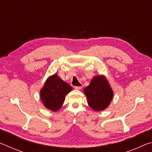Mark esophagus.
<instances>
[{
  "label": "esophagus",
  "instance_id": "34e87169",
  "mask_svg": "<svg viewBox=\"0 0 152 152\" xmlns=\"http://www.w3.org/2000/svg\"><path fill=\"white\" fill-rule=\"evenodd\" d=\"M82 88V85L80 86H74V88L76 90H81Z\"/></svg>",
  "mask_w": 152,
  "mask_h": 152
}]
</instances>
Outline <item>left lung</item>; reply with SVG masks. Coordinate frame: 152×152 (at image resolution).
<instances>
[{"mask_svg": "<svg viewBox=\"0 0 152 152\" xmlns=\"http://www.w3.org/2000/svg\"><path fill=\"white\" fill-rule=\"evenodd\" d=\"M89 107L95 111H101L109 106L113 98V91L104 75L95 76L90 84L84 88Z\"/></svg>", "mask_w": 152, "mask_h": 152, "instance_id": "obj_1", "label": "left lung"}]
</instances>
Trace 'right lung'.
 Wrapping results in <instances>:
<instances>
[{
    "label": "right lung",
    "instance_id": "right-lung-1",
    "mask_svg": "<svg viewBox=\"0 0 152 152\" xmlns=\"http://www.w3.org/2000/svg\"><path fill=\"white\" fill-rule=\"evenodd\" d=\"M72 91V86L54 74L46 80L40 90V98L46 109L56 112L61 109L66 94Z\"/></svg>",
    "mask_w": 152,
    "mask_h": 152
}]
</instances>
